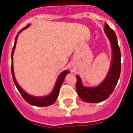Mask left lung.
Segmentation results:
<instances>
[{
  "label": "left lung",
  "instance_id": "8db88e82",
  "mask_svg": "<svg viewBox=\"0 0 133 133\" xmlns=\"http://www.w3.org/2000/svg\"><path fill=\"white\" fill-rule=\"evenodd\" d=\"M104 33L107 36L112 48L111 67L104 81L97 87H85L81 78L76 75V92L80 98L86 102L96 103L107 100L113 93L119 80L121 72V52L117 37L113 29L105 23Z\"/></svg>",
  "mask_w": 133,
  "mask_h": 133
}]
</instances>
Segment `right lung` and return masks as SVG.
<instances>
[{"mask_svg": "<svg viewBox=\"0 0 133 133\" xmlns=\"http://www.w3.org/2000/svg\"><path fill=\"white\" fill-rule=\"evenodd\" d=\"M30 24H28L27 26H26L25 27H24L23 29L20 30L19 31V33H18L17 36L16 37V39H15V43H14V46L13 47L12 52H11V74H12V77L13 80H14V84L16 85V87H17V89L19 91V92L20 93V94L22 96V98L24 99V100L26 101V102L30 104L31 105L36 106V107H47V106H50L51 104H54L56 100H57V97L59 96V90H60V88H61V86L62 85L63 82V80L65 78L66 75L70 73L68 70H65L63 72H62L61 74H59L58 78H57V81H56L55 85L54 87L53 90L52 91V92L48 94V96H42V97H36L33 96L32 95H30L29 94L24 91L23 89H22L21 87L18 84V82L16 81V78H15V75H14V66H13V64H14V62H13V55H14V50L16 48V42H17V39H18V35L19 33H21L22 31L24 30V29H27L29 27Z\"/></svg>", "mask_w": 133, "mask_h": 133, "instance_id": "obj_1", "label": "right lung"}]
</instances>
